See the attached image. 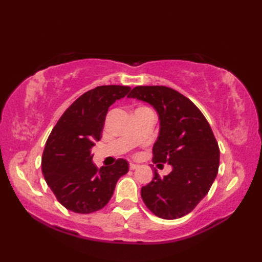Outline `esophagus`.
Returning a JSON list of instances; mask_svg holds the SVG:
<instances>
[{
  "instance_id": "34e87169",
  "label": "esophagus",
  "mask_w": 262,
  "mask_h": 262,
  "mask_svg": "<svg viewBox=\"0 0 262 262\" xmlns=\"http://www.w3.org/2000/svg\"><path fill=\"white\" fill-rule=\"evenodd\" d=\"M138 168V165L135 163H129V170H135Z\"/></svg>"
}]
</instances>
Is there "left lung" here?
<instances>
[{
	"mask_svg": "<svg viewBox=\"0 0 262 262\" xmlns=\"http://www.w3.org/2000/svg\"><path fill=\"white\" fill-rule=\"evenodd\" d=\"M127 97L151 103L160 116V135L153 163H169L172 171L142 188L146 207L163 220L190 213L213 185L220 166V147L202 111L191 100L163 85L135 86Z\"/></svg>",
	"mask_w": 262,
	"mask_h": 262,
	"instance_id": "1",
	"label": "left lung"
}]
</instances>
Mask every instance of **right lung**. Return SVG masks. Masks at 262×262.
Wrapping results in <instances>:
<instances>
[{
    "label": "right lung",
    "instance_id": "right-lung-1",
    "mask_svg": "<svg viewBox=\"0 0 262 262\" xmlns=\"http://www.w3.org/2000/svg\"><path fill=\"white\" fill-rule=\"evenodd\" d=\"M130 88L100 85L83 93L60 117L48 136L41 170L55 197L74 213L90 214L103 208L113 196L116 183L129 170L125 159L98 169L91 148L99 141L108 109Z\"/></svg>",
    "mask_w": 262,
    "mask_h": 262
}]
</instances>
